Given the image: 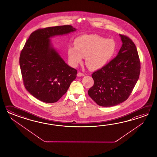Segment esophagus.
<instances>
[{
    "instance_id": "1",
    "label": "esophagus",
    "mask_w": 157,
    "mask_h": 157,
    "mask_svg": "<svg viewBox=\"0 0 157 157\" xmlns=\"http://www.w3.org/2000/svg\"><path fill=\"white\" fill-rule=\"evenodd\" d=\"M77 77H81V76H84L85 75L82 74V73H81V72H78V73L77 74Z\"/></svg>"
}]
</instances>
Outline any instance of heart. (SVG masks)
<instances>
[{
  "mask_svg": "<svg viewBox=\"0 0 157 157\" xmlns=\"http://www.w3.org/2000/svg\"><path fill=\"white\" fill-rule=\"evenodd\" d=\"M75 47L68 48V60L72 66H77L86 57V64L91 70L105 67L113 58L117 44L112 39H105L96 34L82 35L74 41Z\"/></svg>",
  "mask_w": 157,
  "mask_h": 157,
  "instance_id": "obj_1",
  "label": "heart"
}]
</instances>
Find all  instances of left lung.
Wrapping results in <instances>:
<instances>
[{
    "mask_svg": "<svg viewBox=\"0 0 157 157\" xmlns=\"http://www.w3.org/2000/svg\"><path fill=\"white\" fill-rule=\"evenodd\" d=\"M120 36L122 45L117 56L91 75L94 83L88 94L101 107H112L127 100L140 75L136 47L129 37Z\"/></svg>",
    "mask_w": 157,
    "mask_h": 157,
    "instance_id": "1",
    "label": "left lung"
}]
</instances>
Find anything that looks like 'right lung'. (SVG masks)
Instances as JSON below:
<instances>
[{"label":"right lung","instance_id":"right-lung-1","mask_svg":"<svg viewBox=\"0 0 157 157\" xmlns=\"http://www.w3.org/2000/svg\"><path fill=\"white\" fill-rule=\"evenodd\" d=\"M76 30L71 25L47 27L27 40L20 57L21 71L25 88L38 100L57 102L76 78L77 70L66 63L50 40Z\"/></svg>","mask_w":157,"mask_h":157}]
</instances>
